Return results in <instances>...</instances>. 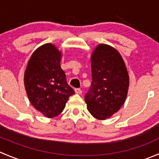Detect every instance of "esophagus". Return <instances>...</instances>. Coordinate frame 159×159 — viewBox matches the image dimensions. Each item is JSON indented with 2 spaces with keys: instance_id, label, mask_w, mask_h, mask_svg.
<instances>
[{
  "instance_id": "34e87169",
  "label": "esophagus",
  "mask_w": 159,
  "mask_h": 159,
  "mask_svg": "<svg viewBox=\"0 0 159 159\" xmlns=\"http://www.w3.org/2000/svg\"><path fill=\"white\" fill-rule=\"evenodd\" d=\"M75 93H76V94H81V93H82V91H81V89H75Z\"/></svg>"
}]
</instances>
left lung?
I'll list each match as a JSON object with an SVG mask.
<instances>
[{"label":"left lung","mask_w":159,"mask_h":159,"mask_svg":"<svg viewBox=\"0 0 159 159\" xmlns=\"http://www.w3.org/2000/svg\"><path fill=\"white\" fill-rule=\"evenodd\" d=\"M91 87L84 96L87 108L95 118L105 120L125 102L129 76L122 57L111 46L100 44L91 54Z\"/></svg>","instance_id":"1"}]
</instances>
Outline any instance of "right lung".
Wrapping results in <instances>:
<instances>
[{
    "mask_svg": "<svg viewBox=\"0 0 159 159\" xmlns=\"http://www.w3.org/2000/svg\"><path fill=\"white\" fill-rule=\"evenodd\" d=\"M61 52L52 44H43L30 56L25 72V87L34 108L47 118L60 115L75 91L61 68Z\"/></svg>",
    "mask_w": 159,
    "mask_h": 159,
    "instance_id": "obj_1",
    "label": "right lung"
}]
</instances>
